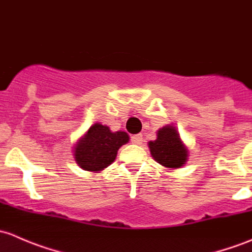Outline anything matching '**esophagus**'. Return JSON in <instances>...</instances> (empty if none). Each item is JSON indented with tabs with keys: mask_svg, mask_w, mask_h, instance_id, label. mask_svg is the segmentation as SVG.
<instances>
[{
	"mask_svg": "<svg viewBox=\"0 0 252 252\" xmlns=\"http://www.w3.org/2000/svg\"><path fill=\"white\" fill-rule=\"evenodd\" d=\"M131 142L133 144H137V145L142 144V143H143V136H142L141 133H139V134H133V136L131 137Z\"/></svg>",
	"mask_w": 252,
	"mask_h": 252,
	"instance_id": "1",
	"label": "esophagus"
}]
</instances>
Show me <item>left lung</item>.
I'll return each mask as SVG.
<instances>
[{"instance_id": "obj_1", "label": "left lung", "mask_w": 252, "mask_h": 252, "mask_svg": "<svg viewBox=\"0 0 252 252\" xmlns=\"http://www.w3.org/2000/svg\"><path fill=\"white\" fill-rule=\"evenodd\" d=\"M150 154L158 164L175 170L180 168L188 160L189 150L181 139L177 128L166 125L157 132V139L148 143Z\"/></svg>"}]
</instances>
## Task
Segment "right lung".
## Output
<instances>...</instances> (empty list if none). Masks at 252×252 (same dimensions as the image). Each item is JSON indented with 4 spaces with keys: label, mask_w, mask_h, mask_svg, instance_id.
I'll return each mask as SVG.
<instances>
[{
    "label": "right lung",
    "mask_w": 252,
    "mask_h": 252,
    "mask_svg": "<svg viewBox=\"0 0 252 252\" xmlns=\"http://www.w3.org/2000/svg\"><path fill=\"white\" fill-rule=\"evenodd\" d=\"M128 141L126 132H111L107 125L95 123L75 144V161L82 170L98 173L114 162L118 150Z\"/></svg>",
    "instance_id": "add662e5"
}]
</instances>
